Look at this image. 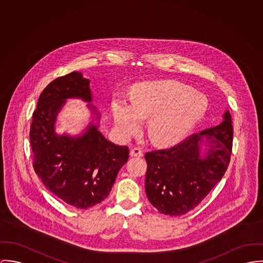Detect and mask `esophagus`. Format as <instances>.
I'll use <instances>...</instances> for the list:
<instances>
[{
	"instance_id": "obj_1",
	"label": "esophagus",
	"mask_w": 263,
	"mask_h": 263,
	"mask_svg": "<svg viewBox=\"0 0 263 263\" xmlns=\"http://www.w3.org/2000/svg\"><path fill=\"white\" fill-rule=\"evenodd\" d=\"M143 155V152L140 148H137V147H134V148H131L130 149V156L131 157H136V156H142Z\"/></svg>"
}]
</instances>
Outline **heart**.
Listing matches in <instances>:
<instances>
[{
  "label": "heart",
  "mask_w": 263,
  "mask_h": 263,
  "mask_svg": "<svg viewBox=\"0 0 263 263\" xmlns=\"http://www.w3.org/2000/svg\"><path fill=\"white\" fill-rule=\"evenodd\" d=\"M208 109L204 93L175 81L146 82L133 88L132 102L116 98L112 104L118 132L124 138L137 134L149 119L148 135L157 145L170 146L184 138Z\"/></svg>",
  "instance_id": "heart-1"
}]
</instances>
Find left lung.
<instances>
[{
  "mask_svg": "<svg viewBox=\"0 0 263 263\" xmlns=\"http://www.w3.org/2000/svg\"><path fill=\"white\" fill-rule=\"evenodd\" d=\"M232 142V119L226 110L219 125L173 148L147 152L148 201L167 216H181L195 209L226 173Z\"/></svg>",
  "mask_w": 263,
  "mask_h": 263,
  "instance_id": "8db88e82",
  "label": "left lung"
}]
</instances>
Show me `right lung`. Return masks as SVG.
Here are the masks:
<instances>
[{
  "label": "right lung",
  "instance_id": "obj_1",
  "mask_svg": "<svg viewBox=\"0 0 263 263\" xmlns=\"http://www.w3.org/2000/svg\"><path fill=\"white\" fill-rule=\"evenodd\" d=\"M69 98L88 102L93 117L83 133L74 137L55 131L59 112ZM91 101L89 80L72 71L43 89L30 126L35 173L52 194L79 209L100 204L109 196L129 157L127 146L112 143L99 130L101 113Z\"/></svg>",
  "mask_w": 263,
  "mask_h": 263
}]
</instances>
